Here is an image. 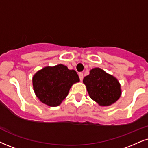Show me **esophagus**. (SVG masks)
<instances>
[{
    "label": "esophagus",
    "mask_w": 148,
    "mask_h": 148,
    "mask_svg": "<svg viewBox=\"0 0 148 148\" xmlns=\"http://www.w3.org/2000/svg\"><path fill=\"white\" fill-rule=\"evenodd\" d=\"M79 79L81 81H82L83 80V78H84V75L82 73H80L79 74Z\"/></svg>",
    "instance_id": "1"
}]
</instances>
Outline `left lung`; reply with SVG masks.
<instances>
[{
    "label": "left lung",
    "mask_w": 148,
    "mask_h": 148,
    "mask_svg": "<svg viewBox=\"0 0 148 148\" xmlns=\"http://www.w3.org/2000/svg\"><path fill=\"white\" fill-rule=\"evenodd\" d=\"M89 96L100 106H109L121 95V84L112 75L107 73L100 68L90 71L83 79Z\"/></svg>",
    "instance_id": "1"
}]
</instances>
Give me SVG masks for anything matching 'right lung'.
Listing matches in <instances>:
<instances>
[{
	"label": "right lung",
	"instance_id": "1",
	"mask_svg": "<svg viewBox=\"0 0 148 148\" xmlns=\"http://www.w3.org/2000/svg\"><path fill=\"white\" fill-rule=\"evenodd\" d=\"M79 82L76 71L69 70L62 64L44 67L34 74L32 79L36 97L42 103L51 107L61 104L71 86Z\"/></svg>",
	"mask_w": 148,
	"mask_h": 148
}]
</instances>
